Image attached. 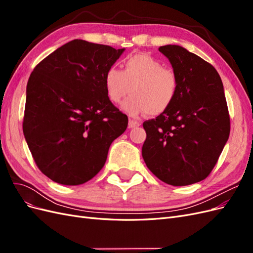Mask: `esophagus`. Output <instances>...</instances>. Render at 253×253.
Here are the masks:
<instances>
[{"label":"esophagus","mask_w":253,"mask_h":253,"mask_svg":"<svg viewBox=\"0 0 253 253\" xmlns=\"http://www.w3.org/2000/svg\"><path fill=\"white\" fill-rule=\"evenodd\" d=\"M139 126H140V124L138 121H135V120H132V119L128 120V128H134V127H137Z\"/></svg>","instance_id":"esophagus-1"}]
</instances>
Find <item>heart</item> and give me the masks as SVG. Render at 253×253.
Masks as SVG:
<instances>
[{
  "label": "heart",
  "instance_id": "heart-1",
  "mask_svg": "<svg viewBox=\"0 0 253 253\" xmlns=\"http://www.w3.org/2000/svg\"><path fill=\"white\" fill-rule=\"evenodd\" d=\"M106 97L113 103L122 104V110L131 116L148 113L158 116L174 102L179 88V79L174 70L164 67L157 59L145 53L129 56L124 61V71L111 66L104 73Z\"/></svg>",
  "mask_w": 253,
  "mask_h": 253
}]
</instances>
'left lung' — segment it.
<instances>
[{
  "label": "left lung",
  "mask_w": 253,
  "mask_h": 253,
  "mask_svg": "<svg viewBox=\"0 0 253 253\" xmlns=\"http://www.w3.org/2000/svg\"><path fill=\"white\" fill-rule=\"evenodd\" d=\"M179 79L174 102L143 122L142 157L157 178L172 186L205 179L230 134L223 82L210 63L178 45L160 46Z\"/></svg>",
  "instance_id": "1"
}]
</instances>
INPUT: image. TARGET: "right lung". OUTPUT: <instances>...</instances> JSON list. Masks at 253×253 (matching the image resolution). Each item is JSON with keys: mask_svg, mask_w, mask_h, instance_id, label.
<instances>
[{"mask_svg": "<svg viewBox=\"0 0 253 253\" xmlns=\"http://www.w3.org/2000/svg\"><path fill=\"white\" fill-rule=\"evenodd\" d=\"M124 50L76 39L30 75L23 133L37 167L55 182L77 186L93 178L126 129L127 116L109 100L103 84Z\"/></svg>", "mask_w": 253, "mask_h": 253, "instance_id": "1", "label": "right lung"}]
</instances>
